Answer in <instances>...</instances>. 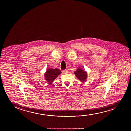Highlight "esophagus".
Listing matches in <instances>:
<instances>
[{
    "instance_id": "obj_1",
    "label": "esophagus",
    "mask_w": 131,
    "mask_h": 131,
    "mask_svg": "<svg viewBox=\"0 0 131 131\" xmlns=\"http://www.w3.org/2000/svg\"><path fill=\"white\" fill-rule=\"evenodd\" d=\"M63 72V73L64 74H67L68 73V70H64Z\"/></svg>"
}]
</instances>
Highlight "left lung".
Here are the masks:
<instances>
[{"mask_svg": "<svg viewBox=\"0 0 131 131\" xmlns=\"http://www.w3.org/2000/svg\"><path fill=\"white\" fill-rule=\"evenodd\" d=\"M76 77L81 81H84L87 78V74L83 70L81 69H77V70L74 72Z\"/></svg>", "mask_w": 131, "mask_h": 131, "instance_id": "8db88e82", "label": "left lung"}]
</instances>
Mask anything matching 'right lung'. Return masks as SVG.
<instances>
[{"label":"right lung","instance_id":"right-lung-1","mask_svg":"<svg viewBox=\"0 0 131 131\" xmlns=\"http://www.w3.org/2000/svg\"><path fill=\"white\" fill-rule=\"evenodd\" d=\"M61 73V71L58 68L48 69L45 73V79L48 82L50 83L52 82V81H54V80Z\"/></svg>","mask_w":131,"mask_h":131}]
</instances>
